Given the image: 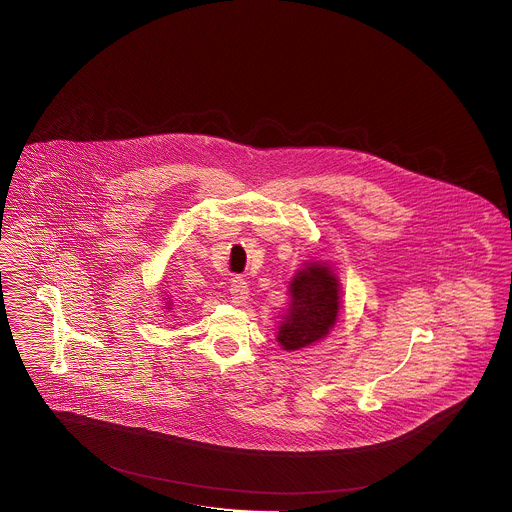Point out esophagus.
Listing matches in <instances>:
<instances>
[{
  "label": "esophagus",
  "mask_w": 512,
  "mask_h": 512,
  "mask_svg": "<svg viewBox=\"0 0 512 512\" xmlns=\"http://www.w3.org/2000/svg\"><path fill=\"white\" fill-rule=\"evenodd\" d=\"M229 293H231V300L236 306H242L249 296V287L246 283V279L234 278L231 281V287H229Z\"/></svg>",
  "instance_id": "esophagus-1"
}]
</instances>
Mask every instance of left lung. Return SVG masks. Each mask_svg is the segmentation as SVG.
Segmentation results:
<instances>
[{
  "instance_id": "1",
  "label": "left lung",
  "mask_w": 512,
  "mask_h": 512,
  "mask_svg": "<svg viewBox=\"0 0 512 512\" xmlns=\"http://www.w3.org/2000/svg\"><path fill=\"white\" fill-rule=\"evenodd\" d=\"M291 304L278 326L279 345L285 351L323 340L336 325L340 310V283L330 266L306 263L289 285Z\"/></svg>"
}]
</instances>
